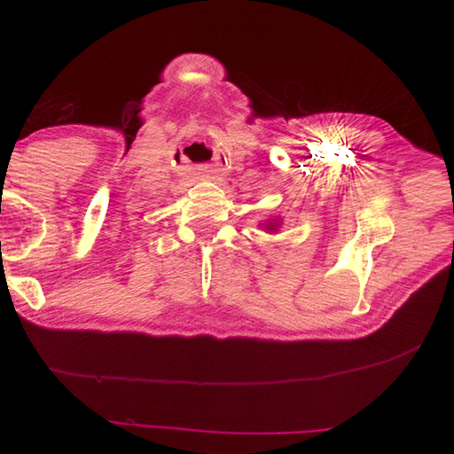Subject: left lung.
<instances>
[{
    "label": "left lung",
    "mask_w": 454,
    "mask_h": 454,
    "mask_svg": "<svg viewBox=\"0 0 454 454\" xmlns=\"http://www.w3.org/2000/svg\"><path fill=\"white\" fill-rule=\"evenodd\" d=\"M278 225H280V219H270V222H265L263 229H267V231H277Z\"/></svg>",
    "instance_id": "1"
}]
</instances>
